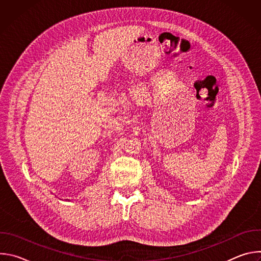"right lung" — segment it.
I'll return each mask as SVG.
<instances>
[{
    "label": "right lung",
    "mask_w": 261,
    "mask_h": 261,
    "mask_svg": "<svg viewBox=\"0 0 261 261\" xmlns=\"http://www.w3.org/2000/svg\"><path fill=\"white\" fill-rule=\"evenodd\" d=\"M67 200H68V199H67ZM68 201H70V200H68Z\"/></svg>",
    "instance_id": "1"
}]
</instances>
